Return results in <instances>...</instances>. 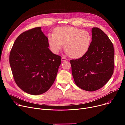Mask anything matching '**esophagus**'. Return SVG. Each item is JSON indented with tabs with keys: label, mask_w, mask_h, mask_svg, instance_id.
I'll return each mask as SVG.
<instances>
[{
	"label": "esophagus",
	"mask_w": 125,
	"mask_h": 125,
	"mask_svg": "<svg viewBox=\"0 0 125 125\" xmlns=\"http://www.w3.org/2000/svg\"><path fill=\"white\" fill-rule=\"evenodd\" d=\"M67 60V59L65 58V57H62V58H61L62 61H66Z\"/></svg>",
	"instance_id": "esophagus-1"
}]
</instances>
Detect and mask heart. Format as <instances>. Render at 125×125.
I'll list each match as a JSON object with an SVG mask.
<instances>
[{"instance_id": "b5f03b06", "label": "heart", "mask_w": 125, "mask_h": 125, "mask_svg": "<svg viewBox=\"0 0 125 125\" xmlns=\"http://www.w3.org/2000/svg\"><path fill=\"white\" fill-rule=\"evenodd\" d=\"M91 39L89 31L73 27L57 28L54 34L48 35V43L52 52L57 54L64 44L65 52L73 58H80L87 53Z\"/></svg>"}]
</instances>
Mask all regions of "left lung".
I'll list each match as a JSON object with an SVG mask.
<instances>
[{
	"mask_svg": "<svg viewBox=\"0 0 125 125\" xmlns=\"http://www.w3.org/2000/svg\"><path fill=\"white\" fill-rule=\"evenodd\" d=\"M92 42L87 53L70 61L75 84L92 92L103 87L113 75L115 50L112 42L100 29L92 28Z\"/></svg>",
	"mask_w": 125,
	"mask_h": 125,
	"instance_id": "left-lung-1",
	"label": "left lung"
}]
</instances>
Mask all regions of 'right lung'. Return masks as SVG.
<instances>
[{
  "label": "right lung",
  "instance_id": "right-lung-1",
  "mask_svg": "<svg viewBox=\"0 0 125 125\" xmlns=\"http://www.w3.org/2000/svg\"><path fill=\"white\" fill-rule=\"evenodd\" d=\"M49 47L41 27L24 32L15 41L10 52V66L16 83L25 92L40 95L53 84L61 57L52 53Z\"/></svg>",
  "mask_w": 125,
  "mask_h": 125
}]
</instances>
